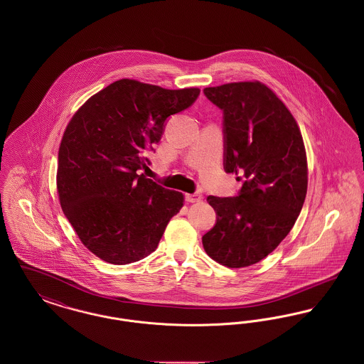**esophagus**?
I'll return each mask as SVG.
<instances>
[{"label":"esophagus","mask_w":364,"mask_h":364,"mask_svg":"<svg viewBox=\"0 0 364 364\" xmlns=\"http://www.w3.org/2000/svg\"><path fill=\"white\" fill-rule=\"evenodd\" d=\"M203 199L202 193L200 192H195V193H187L186 195V200L191 202V203H196V202H200Z\"/></svg>","instance_id":"esophagus-1"}]
</instances>
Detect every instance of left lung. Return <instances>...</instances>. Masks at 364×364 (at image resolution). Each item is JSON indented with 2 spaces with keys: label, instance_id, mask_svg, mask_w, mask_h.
<instances>
[{
  "label": "left lung",
  "instance_id": "obj_1",
  "mask_svg": "<svg viewBox=\"0 0 364 364\" xmlns=\"http://www.w3.org/2000/svg\"><path fill=\"white\" fill-rule=\"evenodd\" d=\"M224 114V169L242 174L235 196H208L215 225L202 237L211 259L247 267L266 258L291 232L307 193V158L297 122L259 82L203 90Z\"/></svg>",
  "mask_w": 364,
  "mask_h": 364
}]
</instances>
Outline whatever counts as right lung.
<instances>
[{"label": "right lung", "instance_id": "1", "mask_svg": "<svg viewBox=\"0 0 364 364\" xmlns=\"http://www.w3.org/2000/svg\"><path fill=\"white\" fill-rule=\"evenodd\" d=\"M199 88L166 90L122 79L92 95L72 117L58 150L57 191L79 239L98 258L128 264L156 251L181 192L139 171L172 114Z\"/></svg>", "mask_w": 364, "mask_h": 364}]
</instances>
